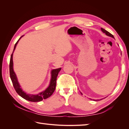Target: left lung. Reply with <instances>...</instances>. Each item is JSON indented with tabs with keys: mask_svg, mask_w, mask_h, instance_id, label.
Segmentation results:
<instances>
[{
	"mask_svg": "<svg viewBox=\"0 0 129 129\" xmlns=\"http://www.w3.org/2000/svg\"><path fill=\"white\" fill-rule=\"evenodd\" d=\"M101 30H102V31L103 33H105L106 35H107V36H110V37H111V38H114V36L112 35V34H111L110 33H109L108 31H107V30H104V28H101ZM82 94V93H81ZM94 101H96V100H94ZM99 101V100H98Z\"/></svg>",
	"mask_w": 129,
	"mask_h": 129,
	"instance_id": "8db88e82",
	"label": "left lung"
}]
</instances>
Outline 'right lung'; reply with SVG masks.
<instances>
[{
	"label": "right lung",
	"instance_id": "obj_1",
	"mask_svg": "<svg viewBox=\"0 0 129 129\" xmlns=\"http://www.w3.org/2000/svg\"><path fill=\"white\" fill-rule=\"evenodd\" d=\"M22 36L20 38L18 41L16 42L15 46H14L13 52L11 54L10 57V64H9V70H10V76L11 81H12L13 86L15 88V89L16 91V93H18L19 95L21 96L22 98L25 99V100H27L28 101L33 102H40L42 101L43 99H46L48 98V97L52 95V94L54 92V91L55 90L56 85V80L57 77L58 76V73L61 70V68H57V69H54L51 71V78L50 80V84L48 85V87L44 91H41V92L39 93L38 94H27L25 93L24 91L22 90V88L20 85L19 83L18 82V78L15 73L14 72V69H13V56L14 51L15 50L16 46L17 44L19 41V40L22 37Z\"/></svg>",
	"mask_w": 129,
	"mask_h": 129
}]
</instances>
